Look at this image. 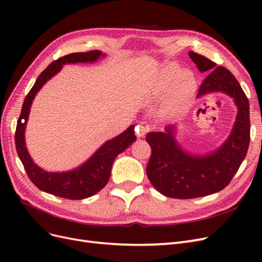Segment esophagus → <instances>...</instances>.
Listing matches in <instances>:
<instances>
[{"label":"esophagus","instance_id":"esophagus-1","mask_svg":"<svg viewBox=\"0 0 262 262\" xmlns=\"http://www.w3.org/2000/svg\"><path fill=\"white\" fill-rule=\"evenodd\" d=\"M150 130V126L147 124V122H141L140 125L137 126V136L139 138H144L146 134L149 132Z\"/></svg>","mask_w":262,"mask_h":262}]
</instances>
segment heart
<instances>
[{
    "label": "heart",
    "instance_id": "1",
    "mask_svg": "<svg viewBox=\"0 0 262 262\" xmlns=\"http://www.w3.org/2000/svg\"><path fill=\"white\" fill-rule=\"evenodd\" d=\"M166 81L168 83H171L176 80L175 83V94L176 97L179 101L186 100L189 98L194 92V87H195V81H194V76L191 72L189 71H184L179 74V70L176 68H169L166 69L164 72Z\"/></svg>",
    "mask_w": 262,
    "mask_h": 262
}]
</instances>
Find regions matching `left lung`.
I'll use <instances>...</instances> for the list:
<instances>
[{
  "label": "left lung",
  "instance_id": "8db88e82",
  "mask_svg": "<svg viewBox=\"0 0 262 262\" xmlns=\"http://www.w3.org/2000/svg\"><path fill=\"white\" fill-rule=\"evenodd\" d=\"M189 57L200 72H209L196 98L224 93L234 99L237 116L224 143L203 155L190 154L180 146L175 137L176 125L166 126L165 132L147 134L152 149L146 167L148 180L158 192L175 199H193L224 189L245 160L250 141L249 101L238 81L227 69L216 67L201 54L190 51Z\"/></svg>",
  "mask_w": 262,
  "mask_h": 262
}]
</instances>
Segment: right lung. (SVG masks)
Listing matches in <instances>:
<instances>
[{
	"instance_id": "right-lung-1",
	"label": "right lung",
	"mask_w": 262,
	"mask_h": 262,
	"mask_svg": "<svg viewBox=\"0 0 262 262\" xmlns=\"http://www.w3.org/2000/svg\"><path fill=\"white\" fill-rule=\"evenodd\" d=\"M105 55V53L99 50L76 52L64 55V57L52 62L38 76L33 89L30 90L24 100L21 113L17 121L16 133H15V145H16L19 160L21 161L29 179L41 191L71 200H82L96 194L109 181L115 158L137 140L136 134H134V125L132 124L116 138L106 141L81 166L72 170L61 172L47 171L39 167L27 150L25 142L26 124L31 104H33L37 93L51 77L60 72L64 64H68V63L69 64L71 63H93L100 57L104 58ZM23 118L24 119V123L21 122Z\"/></svg>"
}]
</instances>
